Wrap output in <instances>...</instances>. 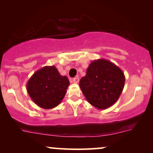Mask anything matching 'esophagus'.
I'll use <instances>...</instances> for the list:
<instances>
[{
    "label": "esophagus",
    "instance_id": "34e87169",
    "mask_svg": "<svg viewBox=\"0 0 153 153\" xmlns=\"http://www.w3.org/2000/svg\"><path fill=\"white\" fill-rule=\"evenodd\" d=\"M79 80H80V79H79V78H78V77H77V78H74L73 79V81L74 83H78Z\"/></svg>",
    "mask_w": 153,
    "mask_h": 153
}]
</instances>
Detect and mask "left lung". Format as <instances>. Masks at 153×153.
Instances as JSON below:
<instances>
[{"label":"left lung","instance_id":"1","mask_svg":"<svg viewBox=\"0 0 153 153\" xmlns=\"http://www.w3.org/2000/svg\"><path fill=\"white\" fill-rule=\"evenodd\" d=\"M125 76L119 67L106 59L94 60L80 80L81 91L90 104L106 109L117 101L124 88Z\"/></svg>","mask_w":153,"mask_h":153}]
</instances>
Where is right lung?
Wrapping results in <instances>:
<instances>
[{"mask_svg":"<svg viewBox=\"0 0 153 153\" xmlns=\"http://www.w3.org/2000/svg\"><path fill=\"white\" fill-rule=\"evenodd\" d=\"M68 78L60 75L54 65L36 71L27 83V90L36 105L50 109L61 103L69 86Z\"/></svg>","mask_w":153,"mask_h":153,"instance_id":"1","label":"right lung"}]
</instances>
